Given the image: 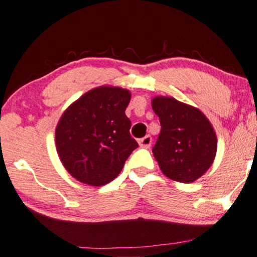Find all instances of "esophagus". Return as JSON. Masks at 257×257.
<instances>
[{"label":"esophagus","mask_w":257,"mask_h":257,"mask_svg":"<svg viewBox=\"0 0 257 257\" xmlns=\"http://www.w3.org/2000/svg\"><path fill=\"white\" fill-rule=\"evenodd\" d=\"M151 143H152V138L150 137V135H146V137H144L139 140V145L142 146V148H145V149L150 148Z\"/></svg>","instance_id":"obj_1"}]
</instances>
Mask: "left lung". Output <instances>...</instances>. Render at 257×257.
Masks as SVG:
<instances>
[{"instance_id":"8db88e82","label":"left lung","mask_w":257,"mask_h":257,"mask_svg":"<svg viewBox=\"0 0 257 257\" xmlns=\"http://www.w3.org/2000/svg\"><path fill=\"white\" fill-rule=\"evenodd\" d=\"M161 133L152 152L165 176L180 183H193L215 160L216 133L200 109L173 97L152 98Z\"/></svg>"}]
</instances>
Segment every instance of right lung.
Wrapping results in <instances>:
<instances>
[{"instance_id": "add662e5", "label": "right lung", "mask_w": 257, "mask_h": 257, "mask_svg": "<svg viewBox=\"0 0 257 257\" xmlns=\"http://www.w3.org/2000/svg\"><path fill=\"white\" fill-rule=\"evenodd\" d=\"M131 92L117 86L90 90L62 114L56 128V148L70 176L101 187L122 171L138 148L125 108Z\"/></svg>"}]
</instances>
